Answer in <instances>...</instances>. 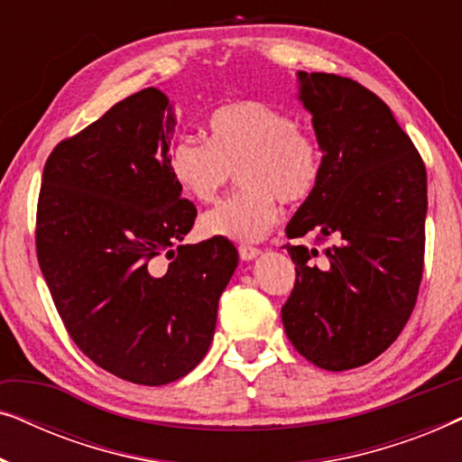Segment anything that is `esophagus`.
I'll list each match as a JSON object with an SVG mask.
<instances>
[{"label": "esophagus", "mask_w": 462, "mask_h": 462, "mask_svg": "<svg viewBox=\"0 0 462 462\" xmlns=\"http://www.w3.org/2000/svg\"><path fill=\"white\" fill-rule=\"evenodd\" d=\"M261 254V250L254 248V245H239V256H242V261H252V258H256Z\"/></svg>", "instance_id": "34e87169"}]
</instances>
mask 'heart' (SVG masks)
I'll list each match as a JSON object with an SVG mask.
<instances>
[{"label": "heart", "mask_w": 462, "mask_h": 462, "mask_svg": "<svg viewBox=\"0 0 462 462\" xmlns=\"http://www.w3.org/2000/svg\"><path fill=\"white\" fill-rule=\"evenodd\" d=\"M168 172L187 198L212 201L237 172L244 189L201 218V229L233 242H258L288 206L311 198L324 174L318 136L292 113L261 100H231L208 116V141L179 136L168 149Z\"/></svg>", "instance_id": "obj_1"}]
</instances>
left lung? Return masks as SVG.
<instances>
[{"mask_svg": "<svg viewBox=\"0 0 462 462\" xmlns=\"http://www.w3.org/2000/svg\"><path fill=\"white\" fill-rule=\"evenodd\" d=\"M324 174L286 226L318 248L288 244L296 264L282 321L294 349L340 372L381 356L408 324L425 264L427 170L374 92L334 73H299Z\"/></svg>", "mask_w": 462, "mask_h": 462, "instance_id": "obj_1", "label": "left lung"}]
</instances>
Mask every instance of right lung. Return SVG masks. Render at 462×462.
Segmentation results:
<instances>
[{
	"label": "right lung",
	"mask_w": 462,
	"mask_h": 462,
	"mask_svg": "<svg viewBox=\"0 0 462 462\" xmlns=\"http://www.w3.org/2000/svg\"><path fill=\"white\" fill-rule=\"evenodd\" d=\"M172 132L157 88L119 100L56 144L37 201V261L69 337L103 370L149 387L204 359L237 267L229 239L180 245L198 210L168 172Z\"/></svg>",
	"instance_id": "obj_1"
}]
</instances>
